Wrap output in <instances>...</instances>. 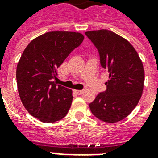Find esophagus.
Segmentation results:
<instances>
[{"label":"esophagus","instance_id":"esophagus-1","mask_svg":"<svg viewBox=\"0 0 158 158\" xmlns=\"http://www.w3.org/2000/svg\"><path fill=\"white\" fill-rule=\"evenodd\" d=\"M73 91H74L76 94H78V95H81V94H83V92H84V90H79V89H74Z\"/></svg>","mask_w":158,"mask_h":158}]
</instances>
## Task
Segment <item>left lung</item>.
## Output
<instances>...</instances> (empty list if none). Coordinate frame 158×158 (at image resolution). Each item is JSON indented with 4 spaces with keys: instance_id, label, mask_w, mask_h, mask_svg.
I'll use <instances>...</instances> for the list:
<instances>
[{
    "instance_id": "1",
    "label": "left lung",
    "mask_w": 158,
    "mask_h": 158,
    "mask_svg": "<svg viewBox=\"0 0 158 158\" xmlns=\"http://www.w3.org/2000/svg\"><path fill=\"white\" fill-rule=\"evenodd\" d=\"M98 49L101 65L108 70L105 92L97 95L89 106L103 122L117 123L129 116L142 95L145 70L142 61L129 41L107 29L87 31Z\"/></svg>"
}]
</instances>
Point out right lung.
I'll use <instances>...</instances> for the list:
<instances>
[{"label":"right lung","mask_w":158,"mask_h":158,"mask_svg":"<svg viewBox=\"0 0 158 158\" xmlns=\"http://www.w3.org/2000/svg\"><path fill=\"white\" fill-rule=\"evenodd\" d=\"M85 39L82 34L52 31L36 37L24 49L17 66L19 96L30 115L43 123H54L67 115L72 89L57 85V68Z\"/></svg>","instance_id":"obj_1"}]
</instances>
